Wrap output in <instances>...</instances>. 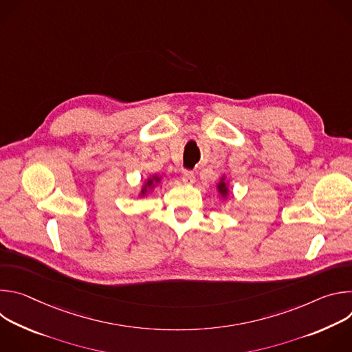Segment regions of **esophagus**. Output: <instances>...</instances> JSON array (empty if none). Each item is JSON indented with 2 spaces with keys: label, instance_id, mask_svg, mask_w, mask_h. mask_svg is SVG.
I'll return each mask as SVG.
<instances>
[{
  "label": "esophagus",
  "instance_id": "obj_1",
  "mask_svg": "<svg viewBox=\"0 0 352 352\" xmlns=\"http://www.w3.org/2000/svg\"><path fill=\"white\" fill-rule=\"evenodd\" d=\"M182 182H184L185 185H192V184L195 182V175H193V173H192V171H185V173L182 174Z\"/></svg>",
  "mask_w": 352,
  "mask_h": 352
}]
</instances>
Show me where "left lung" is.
<instances>
[{
    "label": "left lung",
    "instance_id": "1",
    "mask_svg": "<svg viewBox=\"0 0 352 352\" xmlns=\"http://www.w3.org/2000/svg\"><path fill=\"white\" fill-rule=\"evenodd\" d=\"M216 189H217V193L220 196V199L223 200V202H226V200L230 197V181L227 179V175L223 174L219 179V182L216 184Z\"/></svg>",
    "mask_w": 352,
    "mask_h": 352
}]
</instances>
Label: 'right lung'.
Instances as JSON below:
<instances>
[{"label": "right lung", "mask_w": 352, "mask_h": 352, "mask_svg": "<svg viewBox=\"0 0 352 352\" xmlns=\"http://www.w3.org/2000/svg\"><path fill=\"white\" fill-rule=\"evenodd\" d=\"M163 181V177L162 175H157V174H153V175H148L143 184H142V188H140V192H139V197H146L150 192H153L156 189V186H159Z\"/></svg>", "instance_id": "obj_1"}]
</instances>
